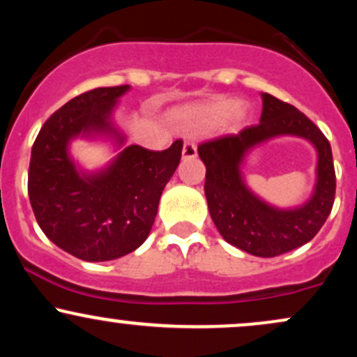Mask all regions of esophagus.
<instances>
[{
	"label": "esophagus",
	"instance_id": "obj_1",
	"mask_svg": "<svg viewBox=\"0 0 357 357\" xmlns=\"http://www.w3.org/2000/svg\"><path fill=\"white\" fill-rule=\"evenodd\" d=\"M198 155V149H196V146L192 144V142H184L183 146V158L184 159H192Z\"/></svg>",
	"mask_w": 357,
	"mask_h": 357
}]
</instances>
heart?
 Listing matches in <instances>:
<instances>
[{
  "mask_svg": "<svg viewBox=\"0 0 357 357\" xmlns=\"http://www.w3.org/2000/svg\"><path fill=\"white\" fill-rule=\"evenodd\" d=\"M248 105L233 97H215V99L186 104L171 112V122L186 134H203L221 127L236 132L248 121Z\"/></svg>",
  "mask_w": 357,
  "mask_h": 357,
  "instance_id": "1",
  "label": "heart"
}]
</instances>
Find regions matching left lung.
Listing matches in <instances>:
<instances>
[{
	"instance_id": "obj_1",
	"label": "left lung",
	"mask_w": 357,
	"mask_h": 357,
	"mask_svg": "<svg viewBox=\"0 0 357 357\" xmlns=\"http://www.w3.org/2000/svg\"><path fill=\"white\" fill-rule=\"evenodd\" d=\"M261 100L260 124L236 136L204 142L198 154L206 166L204 195L220 235L250 255L277 257L302 247L321 230L333 210L335 173L329 141L305 114L270 93H261ZM282 135L305 138L318 153L313 195L294 208H278L261 200L246 186L241 173L252 149Z\"/></svg>"
}]
</instances>
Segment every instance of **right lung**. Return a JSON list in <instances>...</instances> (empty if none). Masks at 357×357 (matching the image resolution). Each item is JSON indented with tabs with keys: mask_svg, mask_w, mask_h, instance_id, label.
I'll return each instance as SVG.
<instances>
[{
	"mask_svg": "<svg viewBox=\"0 0 357 357\" xmlns=\"http://www.w3.org/2000/svg\"><path fill=\"white\" fill-rule=\"evenodd\" d=\"M130 85L82 93L56 110L31 147L28 196L56 247L85 261L116 260L144 243L162 190L181 161L183 141L166 151L126 146L114 124ZM109 138L119 151L107 167L85 172L70 154L73 138Z\"/></svg>",
	"mask_w": 357,
	"mask_h": 357,
	"instance_id": "add662e5",
	"label": "right lung"
}]
</instances>
